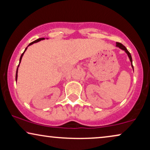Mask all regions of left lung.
Returning <instances> with one entry per match:
<instances>
[{
	"instance_id": "8db88e82",
	"label": "left lung",
	"mask_w": 150,
	"mask_h": 150,
	"mask_svg": "<svg viewBox=\"0 0 150 150\" xmlns=\"http://www.w3.org/2000/svg\"><path fill=\"white\" fill-rule=\"evenodd\" d=\"M116 46L117 47V48H120V49H122V50H124V52L126 53L127 55H128L129 59H130V63H131V66H132L133 70H134V67H133V65H132V57H131V54L130 53L128 52V50H127V48L125 47L124 45L122 44H121V43H119V42H116Z\"/></svg>"
}]
</instances>
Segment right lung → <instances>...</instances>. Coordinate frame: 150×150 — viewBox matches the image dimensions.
<instances>
[{
  "instance_id": "add662e5",
  "label": "right lung",
  "mask_w": 150,
  "mask_h": 150,
  "mask_svg": "<svg viewBox=\"0 0 150 150\" xmlns=\"http://www.w3.org/2000/svg\"><path fill=\"white\" fill-rule=\"evenodd\" d=\"M47 39H48V38H47ZM45 40V38H39V39H38V40H35L34 42H31V43H30V44H28V46L27 47H26V48H25V50H24V52L22 53L21 56H20V62H19V65H18V67H17V70H16V81H17V79H18V67H19V66H20V62H21V60H22V57H23V55H24V52H25V51H26V50H27L28 47L29 46H30V45H32V44H35V43L39 42H40V41H42V40Z\"/></svg>"
}]
</instances>
